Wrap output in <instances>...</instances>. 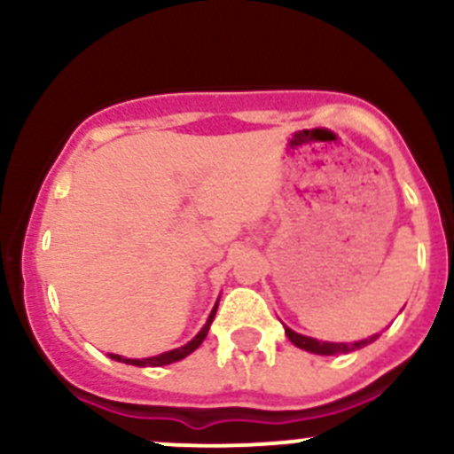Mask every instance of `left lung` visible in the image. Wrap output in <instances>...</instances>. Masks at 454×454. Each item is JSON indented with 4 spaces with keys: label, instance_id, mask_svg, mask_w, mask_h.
<instances>
[{
    "label": "left lung",
    "instance_id": "1",
    "mask_svg": "<svg viewBox=\"0 0 454 454\" xmlns=\"http://www.w3.org/2000/svg\"><path fill=\"white\" fill-rule=\"evenodd\" d=\"M286 336L290 338L292 345H296L299 349L312 351V354H318V356H336V354H349V351L363 349V347H367L369 342H373L375 338H378V333L358 342H323V340H316V338L303 336V333L292 332L290 327H286Z\"/></svg>",
    "mask_w": 454,
    "mask_h": 454
}]
</instances>
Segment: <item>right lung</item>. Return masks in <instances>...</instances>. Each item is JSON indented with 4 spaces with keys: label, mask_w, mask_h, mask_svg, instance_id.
<instances>
[{
    "label": "right lung",
    "mask_w": 454,
    "mask_h": 454,
    "mask_svg": "<svg viewBox=\"0 0 454 454\" xmlns=\"http://www.w3.org/2000/svg\"><path fill=\"white\" fill-rule=\"evenodd\" d=\"M217 305H219V301H217V303H215L213 312H210L208 320H206V325H204V327L200 329V333H198V336H195L193 340H189V342H186V345L177 347V349L164 351V354H160V356H153V358H142V360H134V358H122V356H116V354H109V358H112V360H118V363H125V364H136V367H162V364H171V363H177V360H182V358H186V356H189V354H193V351L198 349V347L201 345V342H204L206 333H208V329H210V323H213V318H215V312H217Z\"/></svg>",
    "instance_id": "right-lung-1"
}]
</instances>
